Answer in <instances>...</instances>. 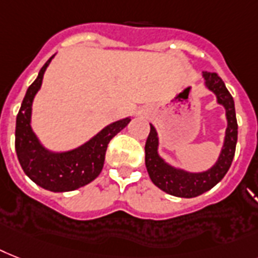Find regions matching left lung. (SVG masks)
<instances>
[{"mask_svg": "<svg viewBox=\"0 0 258 258\" xmlns=\"http://www.w3.org/2000/svg\"><path fill=\"white\" fill-rule=\"evenodd\" d=\"M203 77L205 79V85L211 91L217 95V102L223 104L227 110L228 127L225 134L223 150L220 154L219 160L212 168L202 173H190L176 169L164 163L158 155V134L152 124L150 130V135L146 142V167L152 183L167 194L177 196V198H196L199 195L204 194L211 188H213L220 180L225 176L228 169L231 167L236 152V143H237V119L234 111V102L231 93L224 85L223 79L216 73L204 71Z\"/></svg>", "mask_w": 258, "mask_h": 258, "instance_id": "obj_1", "label": "left lung"}]
</instances>
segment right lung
<instances>
[{
    "label": "right lung",
    "mask_w": 258,
    "mask_h": 258,
    "mask_svg": "<svg viewBox=\"0 0 258 258\" xmlns=\"http://www.w3.org/2000/svg\"><path fill=\"white\" fill-rule=\"evenodd\" d=\"M53 56L42 66L38 77L29 86L22 100L16 122V152L24 172L35 184L53 192H69L89 184L99 175L110 140L120 133L131 119H122L104 127L98 135L77 150L63 154H53L45 150L31 131V103Z\"/></svg>",
    "instance_id": "add662e5"
}]
</instances>
